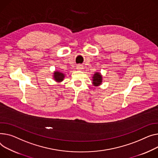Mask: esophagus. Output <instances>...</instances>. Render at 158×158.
<instances>
[{
    "instance_id": "1",
    "label": "esophagus",
    "mask_w": 158,
    "mask_h": 158,
    "mask_svg": "<svg viewBox=\"0 0 158 158\" xmlns=\"http://www.w3.org/2000/svg\"><path fill=\"white\" fill-rule=\"evenodd\" d=\"M83 69V67L81 65H79L77 66V70H81Z\"/></svg>"
}]
</instances>
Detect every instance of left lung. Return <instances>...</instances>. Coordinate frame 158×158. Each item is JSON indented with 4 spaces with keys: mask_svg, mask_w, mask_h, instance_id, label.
<instances>
[{
    "mask_svg": "<svg viewBox=\"0 0 158 158\" xmlns=\"http://www.w3.org/2000/svg\"><path fill=\"white\" fill-rule=\"evenodd\" d=\"M92 78H93L92 82H93V85L94 86H95V87L98 86L102 84V76L101 74V73L97 72H94Z\"/></svg>",
    "mask_w": 158,
    "mask_h": 158,
    "instance_id": "left-lung-1",
    "label": "left lung"
}]
</instances>
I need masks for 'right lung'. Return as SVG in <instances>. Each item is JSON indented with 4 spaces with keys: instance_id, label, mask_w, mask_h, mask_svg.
<instances>
[{
    "instance_id": "1",
    "label": "right lung",
    "mask_w": 158,
    "mask_h": 158,
    "mask_svg": "<svg viewBox=\"0 0 158 158\" xmlns=\"http://www.w3.org/2000/svg\"><path fill=\"white\" fill-rule=\"evenodd\" d=\"M65 78V74L60 71H55L53 73V79L55 81L58 82H60L64 81Z\"/></svg>"
}]
</instances>
